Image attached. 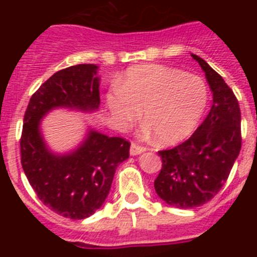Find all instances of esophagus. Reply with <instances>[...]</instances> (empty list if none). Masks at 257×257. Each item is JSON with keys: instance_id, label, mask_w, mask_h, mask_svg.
I'll use <instances>...</instances> for the list:
<instances>
[{"instance_id": "34e87169", "label": "esophagus", "mask_w": 257, "mask_h": 257, "mask_svg": "<svg viewBox=\"0 0 257 257\" xmlns=\"http://www.w3.org/2000/svg\"><path fill=\"white\" fill-rule=\"evenodd\" d=\"M145 151H147V149H145L144 147H142V145H138L136 143H133V144H131V148H130L131 156H138V154L144 153Z\"/></svg>"}]
</instances>
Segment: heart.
<instances>
[{"mask_svg":"<svg viewBox=\"0 0 257 257\" xmlns=\"http://www.w3.org/2000/svg\"><path fill=\"white\" fill-rule=\"evenodd\" d=\"M208 104L205 81L162 65L131 68L118 87L106 94V105L118 124L126 126L142 115L163 144L180 142L194 133Z\"/></svg>","mask_w":257,"mask_h":257,"instance_id":"1","label":"heart"}]
</instances>
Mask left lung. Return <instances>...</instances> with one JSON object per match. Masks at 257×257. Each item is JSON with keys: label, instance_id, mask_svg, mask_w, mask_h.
<instances>
[{"label": "left lung", "instance_id": "8db88e82", "mask_svg": "<svg viewBox=\"0 0 257 257\" xmlns=\"http://www.w3.org/2000/svg\"><path fill=\"white\" fill-rule=\"evenodd\" d=\"M192 58L205 72L212 91V106L187 142L158 152L162 169L154 180V189L161 199L176 208L198 207L216 196L242 144L237 97L203 59L194 54Z\"/></svg>", "mask_w": 257, "mask_h": 257}]
</instances>
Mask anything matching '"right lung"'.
<instances>
[{
    "mask_svg": "<svg viewBox=\"0 0 257 257\" xmlns=\"http://www.w3.org/2000/svg\"><path fill=\"white\" fill-rule=\"evenodd\" d=\"M99 67L78 64L52 74L32 95L20 139L22 166L45 206L61 216L86 219L103 206L114 172L130 156V143L90 128L74 151H50L41 121L54 109L95 112L100 105Z\"/></svg>",
    "mask_w": 257,
    "mask_h": 257,
    "instance_id": "1",
    "label": "right lung"
}]
</instances>
